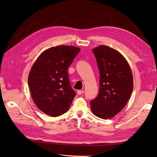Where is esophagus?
<instances>
[{"instance_id":"obj_1","label":"esophagus","mask_w":157,"mask_h":157,"mask_svg":"<svg viewBox=\"0 0 157 157\" xmlns=\"http://www.w3.org/2000/svg\"><path fill=\"white\" fill-rule=\"evenodd\" d=\"M83 93H84V90H77V93L78 94V95H82Z\"/></svg>"}]
</instances>
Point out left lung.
<instances>
[{"label": "left lung", "instance_id": "1", "mask_svg": "<svg viewBox=\"0 0 157 157\" xmlns=\"http://www.w3.org/2000/svg\"><path fill=\"white\" fill-rule=\"evenodd\" d=\"M99 70V91L90 102L93 113L110 119L124 109L133 90V76L130 65L117 50L106 46L93 49Z\"/></svg>", "mask_w": 157, "mask_h": 157}]
</instances>
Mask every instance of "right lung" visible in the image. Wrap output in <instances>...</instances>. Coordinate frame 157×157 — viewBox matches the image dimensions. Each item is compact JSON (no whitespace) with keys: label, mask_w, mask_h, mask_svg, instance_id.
<instances>
[{"label":"right lung","mask_w":157,"mask_h":157,"mask_svg":"<svg viewBox=\"0 0 157 157\" xmlns=\"http://www.w3.org/2000/svg\"><path fill=\"white\" fill-rule=\"evenodd\" d=\"M81 48L52 47L44 50L31 68L28 85L34 103L48 116H61L69 109L75 92L70 84L68 68Z\"/></svg>","instance_id":"add662e5"}]
</instances>
